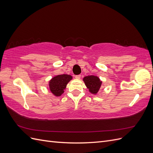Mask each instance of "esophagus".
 I'll list each match as a JSON object with an SVG mask.
<instances>
[{
    "mask_svg": "<svg viewBox=\"0 0 153 153\" xmlns=\"http://www.w3.org/2000/svg\"><path fill=\"white\" fill-rule=\"evenodd\" d=\"M80 78H81V75H76L75 76V78H76V79H77V80L80 79Z\"/></svg>",
    "mask_w": 153,
    "mask_h": 153,
    "instance_id": "1",
    "label": "esophagus"
}]
</instances>
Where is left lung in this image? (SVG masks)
<instances>
[{"instance_id": "1", "label": "left lung", "mask_w": 153, "mask_h": 153, "mask_svg": "<svg viewBox=\"0 0 153 153\" xmlns=\"http://www.w3.org/2000/svg\"><path fill=\"white\" fill-rule=\"evenodd\" d=\"M83 80L91 94H98L102 84V81H101L98 76L94 75L87 76L83 78Z\"/></svg>"}]
</instances>
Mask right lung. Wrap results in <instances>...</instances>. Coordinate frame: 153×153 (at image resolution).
I'll return each instance as SVG.
<instances>
[{
    "label": "right lung",
    "mask_w": 153,
    "mask_h": 153,
    "mask_svg": "<svg viewBox=\"0 0 153 153\" xmlns=\"http://www.w3.org/2000/svg\"><path fill=\"white\" fill-rule=\"evenodd\" d=\"M72 76L66 74L53 76L49 81L48 88L50 91L55 96H61L64 92L68 82L72 80Z\"/></svg>",
    "instance_id": "right-lung-1"
}]
</instances>
